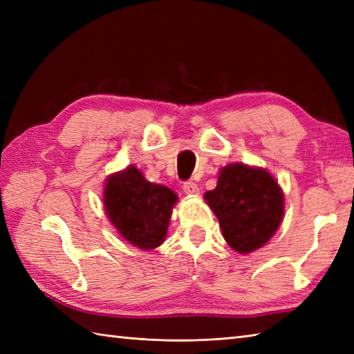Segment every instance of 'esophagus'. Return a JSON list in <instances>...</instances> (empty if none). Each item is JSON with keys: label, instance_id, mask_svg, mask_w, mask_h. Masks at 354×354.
<instances>
[{"label": "esophagus", "instance_id": "1", "mask_svg": "<svg viewBox=\"0 0 354 354\" xmlns=\"http://www.w3.org/2000/svg\"><path fill=\"white\" fill-rule=\"evenodd\" d=\"M183 189H184V193L189 194V196H196V194H199V187L194 183H185Z\"/></svg>", "mask_w": 354, "mask_h": 354}]
</instances>
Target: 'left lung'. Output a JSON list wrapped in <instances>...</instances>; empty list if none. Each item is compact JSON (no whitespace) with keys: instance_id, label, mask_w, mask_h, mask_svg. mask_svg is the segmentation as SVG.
<instances>
[{"instance_id":"1","label":"left lung","mask_w":354,"mask_h":354,"mask_svg":"<svg viewBox=\"0 0 354 354\" xmlns=\"http://www.w3.org/2000/svg\"><path fill=\"white\" fill-rule=\"evenodd\" d=\"M204 199L219 221L223 239L239 254L266 245L284 214V194L274 176L242 162L222 167L216 189Z\"/></svg>"}]
</instances>
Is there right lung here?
Listing matches in <instances>:
<instances>
[{"mask_svg":"<svg viewBox=\"0 0 354 354\" xmlns=\"http://www.w3.org/2000/svg\"><path fill=\"white\" fill-rule=\"evenodd\" d=\"M176 202L175 192L149 183L135 165L109 175L104 183L103 204L111 223L126 242L145 251L165 240Z\"/></svg>","mask_w":354,"mask_h":354,"instance_id":"obj_1","label":"right lung"}]
</instances>
